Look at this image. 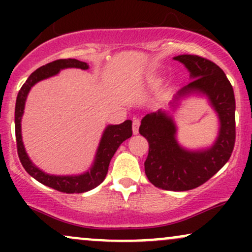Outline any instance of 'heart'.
<instances>
[{
    "label": "heart",
    "instance_id": "b5f03b06",
    "mask_svg": "<svg viewBox=\"0 0 252 252\" xmlns=\"http://www.w3.org/2000/svg\"><path fill=\"white\" fill-rule=\"evenodd\" d=\"M124 120V115H118V116H116V118H115V123H122Z\"/></svg>",
    "mask_w": 252,
    "mask_h": 252
}]
</instances>
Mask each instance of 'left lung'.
Listing matches in <instances>:
<instances>
[{"instance_id": "left-lung-1", "label": "left lung", "mask_w": 252, "mask_h": 252, "mask_svg": "<svg viewBox=\"0 0 252 252\" xmlns=\"http://www.w3.org/2000/svg\"><path fill=\"white\" fill-rule=\"evenodd\" d=\"M65 68L89 70V65L77 59L56 60V62L41 66L36 71H34L28 77V79L26 80V83L22 85L21 90L17 94L15 104V136L17 154H19V158L26 172L31 176H33L35 180L45 185V186H48L51 189L63 193H84L90 189H94L98 185L102 184L104 179H105L112 156L115 155L118 147L121 146L123 141L131 137V122L124 121L121 124H108L105 126L102 137H100L99 144L97 147L94 161L85 172L71 175H56L46 173L45 170L39 168L28 156L25 148L24 140H22L21 121L25 112L26 100H27V96L30 94L31 89L36 83L56 76Z\"/></svg>"}]
</instances>
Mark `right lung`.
<instances>
[{"instance_id":"1","label":"right lung","mask_w":252,"mask_h":252,"mask_svg":"<svg viewBox=\"0 0 252 252\" xmlns=\"http://www.w3.org/2000/svg\"><path fill=\"white\" fill-rule=\"evenodd\" d=\"M189 72L190 83L170 102L175 110L182 98L201 94L209 99L219 120L215 143L200 150L185 149L176 140V124L170 112L158 109L141 121L140 134L147 138L149 152L144 162L147 178L167 190H189L200 186L227 162L235 146L236 102L233 89L221 68L198 56H178Z\"/></svg>"}]
</instances>
